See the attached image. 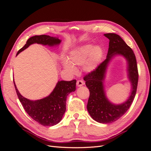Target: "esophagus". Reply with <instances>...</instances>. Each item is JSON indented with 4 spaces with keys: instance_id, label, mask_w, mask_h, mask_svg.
Segmentation results:
<instances>
[{
    "instance_id": "1",
    "label": "esophagus",
    "mask_w": 151,
    "mask_h": 151,
    "mask_svg": "<svg viewBox=\"0 0 151 151\" xmlns=\"http://www.w3.org/2000/svg\"><path fill=\"white\" fill-rule=\"evenodd\" d=\"M76 84L78 87H81V86H83L84 84V81L83 80H78L77 81Z\"/></svg>"
}]
</instances>
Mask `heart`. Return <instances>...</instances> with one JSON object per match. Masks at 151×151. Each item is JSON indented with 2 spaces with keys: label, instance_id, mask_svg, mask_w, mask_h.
<instances>
[{
  "label": "heart",
  "instance_id": "obj_1",
  "mask_svg": "<svg viewBox=\"0 0 151 151\" xmlns=\"http://www.w3.org/2000/svg\"><path fill=\"white\" fill-rule=\"evenodd\" d=\"M103 54V50L100 46H94L93 45L88 44L82 45L72 50L70 53L69 60H63V65L67 70L71 73L76 72L74 65L84 64L86 71L94 70L98 65Z\"/></svg>",
  "mask_w": 151,
  "mask_h": 151
}]
</instances>
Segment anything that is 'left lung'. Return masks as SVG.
I'll return each mask as SVG.
<instances>
[{"label":"left lung","mask_w":151,"mask_h":151,"mask_svg":"<svg viewBox=\"0 0 151 151\" xmlns=\"http://www.w3.org/2000/svg\"><path fill=\"white\" fill-rule=\"evenodd\" d=\"M104 35L109 40L106 58L95 70L86 75L84 80L90 93L87 105L89 115L99 123H110L124 115L133 102L137 88L139 73L136 58L132 48L119 35L115 33H106ZM116 54H121L126 58L128 63V77L132 85V92L129 99L120 105H114L108 101L103 86L108 63Z\"/></svg>","instance_id":"1"}]
</instances>
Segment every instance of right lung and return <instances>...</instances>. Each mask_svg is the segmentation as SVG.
<instances>
[{
  "label": "right lung",
  "mask_w": 151,
  "mask_h": 151,
  "mask_svg": "<svg viewBox=\"0 0 151 151\" xmlns=\"http://www.w3.org/2000/svg\"><path fill=\"white\" fill-rule=\"evenodd\" d=\"M61 40L48 35L34 36L29 38L24 46L17 52L16 56L33 43L43 45H59ZM17 95L24 110L34 120L43 126H53L60 122L66 110V99L68 94L76 90V80L71 81H59L55 88L48 96L36 101H31L19 93L15 84Z\"/></svg>",
  "instance_id": "1"
}]
</instances>
